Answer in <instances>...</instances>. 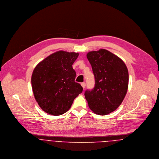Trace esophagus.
I'll list each match as a JSON object with an SVG mask.
<instances>
[{
  "mask_svg": "<svg viewBox=\"0 0 159 159\" xmlns=\"http://www.w3.org/2000/svg\"><path fill=\"white\" fill-rule=\"evenodd\" d=\"M81 84V86L83 87V89H84L86 88V83H82Z\"/></svg>",
  "mask_w": 159,
  "mask_h": 159,
  "instance_id": "esophagus-1",
  "label": "esophagus"
}]
</instances>
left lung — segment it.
<instances>
[{
	"mask_svg": "<svg viewBox=\"0 0 159 159\" xmlns=\"http://www.w3.org/2000/svg\"><path fill=\"white\" fill-rule=\"evenodd\" d=\"M95 77L94 88L84 93L89 107L97 114L107 115L122 103L129 85V72L119 57L105 49L87 54Z\"/></svg>",
	"mask_w": 159,
	"mask_h": 159,
	"instance_id": "1",
	"label": "left lung"
}]
</instances>
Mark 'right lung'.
Listing matches in <instances>:
<instances>
[{
	"label": "right lung",
	"instance_id": "add662e5",
	"mask_svg": "<svg viewBox=\"0 0 159 159\" xmlns=\"http://www.w3.org/2000/svg\"><path fill=\"white\" fill-rule=\"evenodd\" d=\"M78 52L57 51L41 61L34 68L31 83L35 98L46 113L59 116L70 108L74 99L83 92L75 81L72 65Z\"/></svg>",
	"mask_w": 159,
	"mask_h": 159
}]
</instances>
